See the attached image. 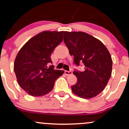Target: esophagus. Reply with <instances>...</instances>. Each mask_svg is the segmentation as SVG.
Here are the masks:
<instances>
[{
  "instance_id": "esophagus-1",
  "label": "esophagus",
  "mask_w": 129,
  "mask_h": 129,
  "mask_svg": "<svg viewBox=\"0 0 129 129\" xmlns=\"http://www.w3.org/2000/svg\"><path fill=\"white\" fill-rule=\"evenodd\" d=\"M65 74H66L67 76L71 75V74H72V71H65Z\"/></svg>"
}]
</instances>
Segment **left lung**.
Returning <instances> with one entry per match:
<instances>
[{"instance_id":"1","label":"left lung","mask_w":129,"mask_h":129,"mask_svg":"<svg viewBox=\"0 0 129 129\" xmlns=\"http://www.w3.org/2000/svg\"><path fill=\"white\" fill-rule=\"evenodd\" d=\"M63 41L74 62L84 63L85 71H74L76 84L71 86L74 94L83 99L96 97L103 91L112 74V60L106 46L100 40L83 32L63 34Z\"/></svg>"}]
</instances>
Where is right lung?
Here are the masks:
<instances>
[{"label": "right lung", "instance_id": "right-lung-1", "mask_svg": "<svg viewBox=\"0 0 129 129\" xmlns=\"http://www.w3.org/2000/svg\"><path fill=\"white\" fill-rule=\"evenodd\" d=\"M63 31H43L31 38L18 52L14 70L18 84L29 95L43 96L53 88L63 70H54L50 56L63 40Z\"/></svg>", "mask_w": 129, "mask_h": 129}]
</instances>
